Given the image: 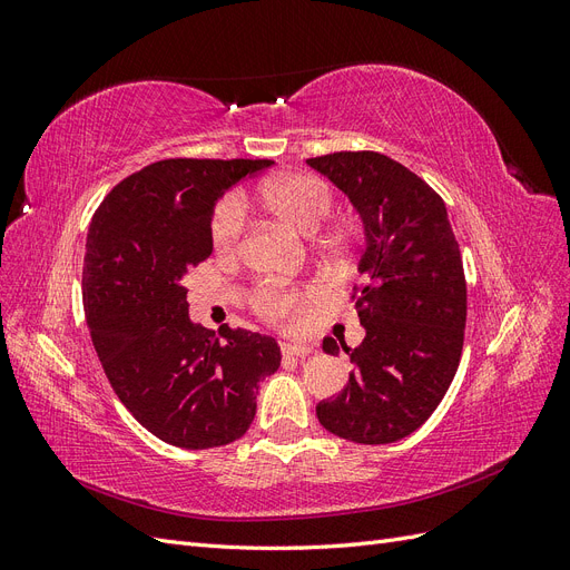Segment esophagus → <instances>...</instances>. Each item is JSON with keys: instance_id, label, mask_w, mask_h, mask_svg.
Listing matches in <instances>:
<instances>
[{"instance_id": "1", "label": "esophagus", "mask_w": 570, "mask_h": 570, "mask_svg": "<svg viewBox=\"0 0 570 570\" xmlns=\"http://www.w3.org/2000/svg\"><path fill=\"white\" fill-rule=\"evenodd\" d=\"M283 354H289V356H308V354H314V347L312 344H299V342H287V344H283Z\"/></svg>"}]
</instances>
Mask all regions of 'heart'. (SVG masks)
I'll list each match as a JSON object with an SVG mask.
<instances>
[{"label":"heart","instance_id":"1","mask_svg":"<svg viewBox=\"0 0 570 570\" xmlns=\"http://www.w3.org/2000/svg\"><path fill=\"white\" fill-rule=\"evenodd\" d=\"M247 202H258L266 212L289 223L304 235H316L325 220L331 218L335 195L316 176L308 174H287L264 180L256 187L254 197ZM245 202L237 195H228L223 199L212 220V239L214 249L220 256H235L243 249L245 239ZM323 292L314 285L299 287H278V285H262L254 289L252 304L262 316L273 323L295 327L304 323V318L314 312V306L321 302Z\"/></svg>","mask_w":570,"mask_h":570}]
</instances>
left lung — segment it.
<instances>
[{
    "instance_id": "obj_1",
    "label": "left lung",
    "mask_w": 570,
    "mask_h": 570,
    "mask_svg": "<svg viewBox=\"0 0 570 570\" xmlns=\"http://www.w3.org/2000/svg\"><path fill=\"white\" fill-rule=\"evenodd\" d=\"M350 197L364 220L358 258L364 283L354 306L366 337L347 347L350 383L316 406L321 425L342 440L390 444L419 430L450 390L463 350L465 278L442 197L406 166L377 151L306 159Z\"/></svg>"
}]
</instances>
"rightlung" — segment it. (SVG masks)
<instances>
[{"label": "right lung", "instance_id": "1", "mask_svg": "<svg viewBox=\"0 0 570 570\" xmlns=\"http://www.w3.org/2000/svg\"><path fill=\"white\" fill-rule=\"evenodd\" d=\"M271 159H164L120 180L99 204L82 264V304L95 352L135 421L183 450L247 433L258 381L281 347L243 327L189 321V268L212 256L214 206Z\"/></svg>", "mask_w": 570, "mask_h": 570}]
</instances>
